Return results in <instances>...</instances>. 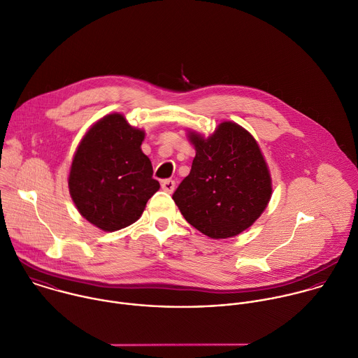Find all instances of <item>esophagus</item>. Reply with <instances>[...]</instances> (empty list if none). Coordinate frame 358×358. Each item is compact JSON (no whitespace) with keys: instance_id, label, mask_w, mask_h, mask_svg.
<instances>
[{"instance_id":"obj_1","label":"esophagus","mask_w":358,"mask_h":358,"mask_svg":"<svg viewBox=\"0 0 358 358\" xmlns=\"http://www.w3.org/2000/svg\"><path fill=\"white\" fill-rule=\"evenodd\" d=\"M162 188L166 191V192H173L174 188H176V182L173 180H163L162 181Z\"/></svg>"}]
</instances>
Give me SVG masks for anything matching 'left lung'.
<instances>
[{
    "mask_svg": "<svg viewBox=\"0 0 358 358\" xmlns=\"http://www.w3.org/2000/svg\"><path fill=\"white\" fill-rule=\"evenodd\" d=\"M188 138L196 155L173 199L185 220L210 238L234 237L262 215L272 196V178L254 136L224 121L203 138Z\"/></svg>",
    "mask_w": 358,
    "mask_h": 358,
    "instance_id": "8db88e82",
    "label": "left lung"
}]
</instances>
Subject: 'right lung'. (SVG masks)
<instances>
[{"label":"right lung","instance_id":"obj_1","mask_svg":"<svg viewBox=\"0 0 358 358\" xmlns=\"http://www.w3.org/2000/svg\"><path fill=\"white\" fill-rule=\"evenodd\" d=\"M142 129L122 114L103 117L82 138L71 164L68 187L79 213L104 231L135 223L160 188L142 152Z\"/></svg>","mask_w":358,"mask_h":358}]
</instances>
